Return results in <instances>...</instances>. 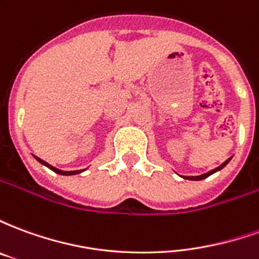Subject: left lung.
<instances>
[{
	"label": "left lung",
	"mask_w": 259,
	"mask_h": 259,
	"mask_svg": "<svg viewBox=\"0 0 259 259\" xmlns=\"http://www.w3.org/2000/svg\"><path fill=\"white\" fill-rule=\"evenodd\" d=\"M232 158H229V159H226L225 162L222 163V165H219L218 168L215 169H212V170H209V172H206V174L204 175H200V176H182L183 179H187V180H202V179H205V178H208V176H211L212 174H215V172H218V170H221V169H223L226 165L229 163V161H230Z\"/></svg>",
	"instance_id": "left-lung-1"
}]
</instances>
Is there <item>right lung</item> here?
Segmentation results:
<instances>
[{
	"label": "right lung",
	"instance_id": "obj_1",
	"mask_svg": "<svg viewBox=\"0 0 259 259\" xmlns=\"http://www.w3.org/2000/svg\"><path fill=\"white\" fill-rule=\"evenodd\" d=\"M34 158H36L38 162L41 163V165H44V166H47V168H50L51 170H54L55 174H59V175H64V176H70V175H77V174H81V170H61V169L55 168V166H53V165H50L48 162H46V161H42V159H40V158H37L36 155H34Z\"/></svg>",
	"mask_w": 259,
	"mask_h": 259
}]
</instances>
